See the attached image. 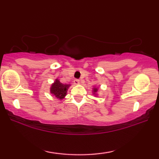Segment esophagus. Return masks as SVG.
Instances as JSON below:
<instances>
[{
	"mask_svg": "<svg viewBox=\"0 0 159 159\" xmlns=\"http://www.w3.org/2000/svg\"><path fill=\"white\" fill-rule=\"evenodd\" d=\"M80 82V80H77V79L74 80V84H79Z\"/></svg>",
	"mask_w": 159,
	"mask_h": 159,
	"instance_id": "1",
	"label": "esophagus"
}]
</instances>
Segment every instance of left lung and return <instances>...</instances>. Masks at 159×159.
<instances>
[{
	"instance_id": "8db88e82",
	"label": "left lung",
	"mask_w": 159,
	"mask_h": 159,
	"mask_svg": "<svg viewBox=\"0 0 159 159\" xmlns=\"http://www.w3.org/2000/svg\"><path fill=\"white\" fill-rule=\"evenodd\" d=\"M93 94H95L96 95V93H97V91H98V89L97 88H93Z\"/></svg>"
}]
</instances>
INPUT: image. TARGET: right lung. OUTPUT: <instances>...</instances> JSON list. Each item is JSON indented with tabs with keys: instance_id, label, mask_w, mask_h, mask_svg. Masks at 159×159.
Instances as JSON below:
<instances>
[{
	"instance_id": "1",
	"label": "right lung",
	"mask_w": 159,
	"mask_h": 159,
	"mask_svg": "<svg viewBox=\"0 0 159 159\" xmlns=\"http://www.w3.org/2000/svg\"><path fill=\"white\" fill-rule=\"evenodd\" d=\"M69 86L70 84H62L59 80L56 79L55 82L52 84L50 91H51V94H53L56 98L61 100L66 96Z\"/></svg>"
}]
</instances>
